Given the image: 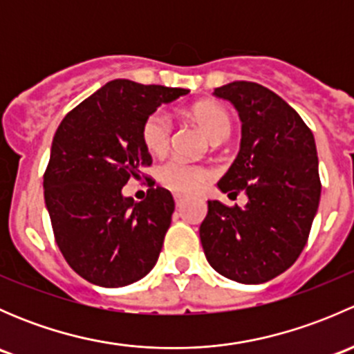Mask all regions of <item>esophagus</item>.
Returning <instances> with one entry per match:
<instances>
[{
	"label": "esophagus",
	"instance_id": "obj_1",
	"mask_svg": "<svg viewBox=\"0 0 354 354\" xmlns=\"http://www.w3.org/2000/svg\"><path fill=\"white\" fill-rule=\"evenodd\" d=\"M185 200H187V198H185L183 195H180V194H174V202H176V205H178V207H180V205H183V203H185Z\"/></svg>",
	"mask_w": 354,
	"mask_h": 354
}]
</instances>
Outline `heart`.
I'll list each match as a JSON object with an SVG mask.
<instances>
[{
	"label": "heart",
	"instance_id": "1",
	"mask_svg": "<svg viewBox=\"0 0 354 354\" xmlns=\"http://www.w3.org/2000/svg\"><path fill=\"white\" fill-rule=\"evenodd\" d=\"M192 118L205 130L212 142H223L231 133V116L223 106L202 102L190 111ZM173 137V120L162 109L147 116L142 127V140L151 154H164ZM160 183L176 194H197L214 178V169L207 164L188 162L180 157L164 160L157 169Z\"/></svg>",
	"mask_w": 354,
	"mask_h": 354
}]
</instances>
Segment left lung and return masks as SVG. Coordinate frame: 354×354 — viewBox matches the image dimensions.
Returning <instances> with one entry per match:
<instances>
[{
    "label": "left lung",
    "instance_id": "1",
    "mask_svg": "<svg viewBox=\"0 0 354 354\" xmlns=\"http://www.w3.org/2000/svg\"><path fill=\"white\" fill-rule=\"evenodd\" d=\"M214 95L234 106L241 120L236 159L217 183L224 194L245 192L248 203L209 200L200 241L221 276L260 284L289 269L308 240L319 209L315 138L286 101L255 82H231Z\"/></svg>",
    "mask_w": 354,
    "mask_h": 354
}]
</instances>
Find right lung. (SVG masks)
Here are the masks:
<instances>
[{"instance_id":"1","label":"right lung","mask_w":354,"mask_h":354,"mask_svg":"<svg viewBox=\"0 0 354 354\" xmlns=\"http://www.w3.org/2000/svg\"><path fill=\"white\" fill-rule=\"evenodd\" d=\"M187 88L111 80L63 118L44 173V200L68 266L88 283L120 288L147 276L174 210L160 187L135 202L121 188L151 166L142 127Z\"/></svg>"}]
</instances>
